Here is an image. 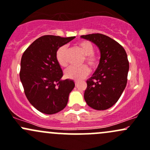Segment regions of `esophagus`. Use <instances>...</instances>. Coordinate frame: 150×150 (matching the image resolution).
Returning a JSON list of instances; mask_svg holds the SVG:
<instances>
[{"mask_svg": "<svg viewBox=\"0 0 150 150\" xmlns=\"http://www.w3.org/2000/svg\"><path fill=\"white\" fill-rule=\"evenodd\" d=\"M79 83V81H78V80H76V81H75V85H76V86H77Z\"/></svg>", "mask_w": 150, "mask_h": 150, "instance_id": "1", "label": "esophagus"}]
</instances>
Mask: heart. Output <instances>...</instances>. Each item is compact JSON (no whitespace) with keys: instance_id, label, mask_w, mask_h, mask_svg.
Instances as JSON below:
<instances>
[{"instance_id":"1","label":"heart","mask_w":150,"mask_h":150,"mask_svg":"<svg viewBox=\"0 0 150 150\" xmlns=\"http://www.w3.org/2000/svg\"><path fill=\"white\" fill-rule=\"evenodd\" d=\"M77 47L85 56L83 62H86L91 68L97 66L99 59L94 54V47L93 44L88 41H81L77 43ZM68 48L67 46H62L58 49L56 54V59L58 64L62 67H67L68 66L67 61ZM89 73V69L86 66L80 67H71L65 71L64 75L67 79L79 80L83 79Z\"/></svg>"}]
</instances>
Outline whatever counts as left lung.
<instances>
[{"label":"left lung","mask_w":150,"mask_h":150,"mask_svg":"<svg viewBox=\"0 0 150 150\" xmlns=\"http://www.w3.org/2000/svg\"><path fill=\"white\" fill-rule=\"evenodd\" d=\"M81 38L94 43L100 51L99 64L86 81L83 97L90 107L105 110L117 103L126 87L129 68L127 53L120 43L101 33Z\"/></svg>","instance_id":"8db88e82"}]
</instances>
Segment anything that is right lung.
Masks as SVG:
<instances>
[{"mask_svg":"<svg viewBox=\"0 0 150 150\" xmlns=\"http://www.w3.org/2000/svg\"><path fill=\"white\" fill-rule=\"evenodd\" d=\"M74 38L41 36L22 56L20 79L24 92L30 104L43 114H54L64 109L74 88L73 80L62 79V69L56 59L58 49Z\"/></svg>","mask_w":150,"mask_h":150,"instance_id":"1","label":"right lung"}]
</instances>
